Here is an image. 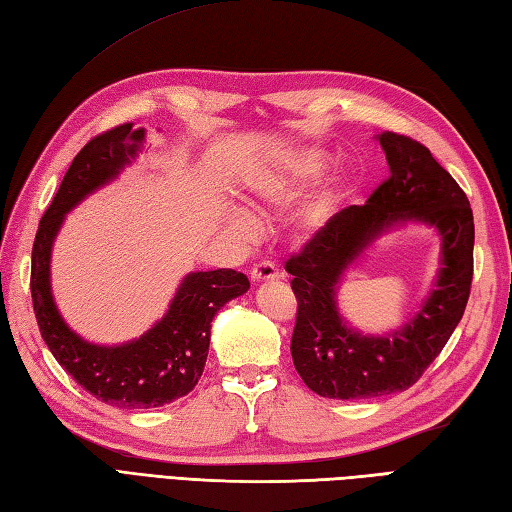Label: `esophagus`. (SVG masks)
<instances>
[{
	"label": "esophagus",
	"instance_id": "34e87169",
	"mask_svg": "<svg viewBox=\"0 0 512 512\" xmlns=\"http://www.w3.org/2000/svg\"><path fill=\"white\" fill-rule=\"evenodd\" d=\"M251 279L255 283L275 281V279H281V272L275 264H272V261H259V264H255L251 270Z\"/></svg>",
	"mask_w": 512,
	"mask_h": 512
}]
</instances>
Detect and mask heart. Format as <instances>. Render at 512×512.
<instances>
[{
  "label": "heart",
  "instance_id": "heart-1",
  "mask_svg": "<svg viewBox=\"0 0 512 512\" xmlns=\"http://www.w3.org/2000/svg\"><path fill=\"white\" fill-rule=\"evenodd\" d=\"M331 168L329 152L318 146H301L283 152L270 165L253 170L246 178V196L261 209H288L299 202L314 185L323 181ZM342 200V185L331 183L307 202L301 213V227L307 233L323 231ZM229 224L235 231L253 227V213L231 207Z\"/></svg>",
  "mask_w": 512,
  "mask_h": 512
}]
</instances>
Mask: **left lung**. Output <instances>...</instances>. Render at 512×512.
Masks as SVG:
<instances>
[{
  "label": "left lung",
  "mask_w": 512,
  "mask_h": 512,
  "mask_svg": "<svg viewBox=\"0 0 512 512\" xmlns=\"http://www.w3.org/2000/svg\"><path fill=\"white\" fill-rule=\"evenodd\" d=\"M375 139L386 154L388 181L364 205L338 211L285 264L299 301L290 344L294 368L307 388L327 399L408 390L443 351L469 301L475 229L465 192L419 141L395 133ZM410 221L442 237V268L406 324L382 337L364 335L339 312V281L379 236Z\"/></svg>",
  "instance_id": "left-lung-1"
}]
</instances>
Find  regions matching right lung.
<instances>
[{
    "instance_id": "add662e5",
    "label": "right lung",
    "mask_w": 512,
    "mask_h": 512,
    "mask_svg": "<svg viewBox=\"0 0 512 512\" xmlns=\"http://www.w3.org/2000/svg\"><path fill=\"white\" fill-rule=\"evenodd\" d=\"M144 144L146 128L122 124L76 154L39 222L30 275L34 314L56 362L95 399L128 410L159 408L192 392L205 371L213 316L251 288L246 275L231 268L189 272L168 312L146 334L122 344L89 342L65 323L52 294L50 264L58 231L71 209L137 161Z\"/></svg>"
}]
</instances>
